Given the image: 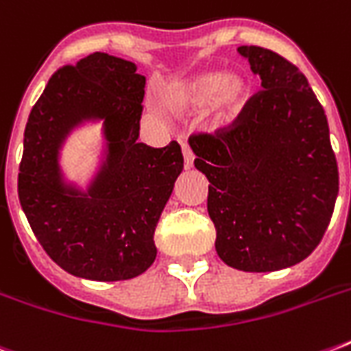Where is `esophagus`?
Wrapping results in <instances>:
<instances>
[{"mask_svg": "<svg viewBox=\"0 0 351 351\" xmlns=\"http://www.w3.org/2000/svg\"><path fill=\"white\" fill-rule=\"evenodd\" d=\"M182 153H184V162H186V167H191L193 162H195V154H193L191 147L187 143H182Z\"/></svg>", "mask_w": 351, "mask_h": 351, "instance_id": "obj_1", "label": "esophagus"}]
</instances>
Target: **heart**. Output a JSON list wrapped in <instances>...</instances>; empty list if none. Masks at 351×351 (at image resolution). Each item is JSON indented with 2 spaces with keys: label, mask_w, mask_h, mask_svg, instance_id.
Returning <instances> with one entry per match:
<instances>
[{
  "label": "heart",
  "mask_w": 351,
  "mask_h": 351,
  "mask_svg": "<svg viewBox=\"0 0 351 351\" xmlns=\"http://www.w3.org/2000/svg\"><path fill=\"white\" fill-rule=\"evenodd\" d=\"M247 93V84L239 76L206 73L175 87L167 101L180 112L198 111L215 104V125H226L242 111Z\"/></svg>",
  "instance_id": "heart-1"
}]
</instances>
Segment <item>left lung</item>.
<instances>
[{"instance_id":"8db88e82","label":"left lung","mask_w":351,"mask_h":351,"mask_svg":"<svg viewBox=\"0 0 351 351\" xmlns=\"http://www.w3.org/2000/svg\"><path fill=\"white\" fill-rule=\"evenodd\" d=\"M262 89L230 125L193 132L195 167L209 180L215 247L228 266L277 271L322 240L339 193L324 109L306 76L277 52L239 47Z\"/></svg>"}]
</instances>
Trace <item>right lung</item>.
Wrapping results in <instances>:
<instances>
[{"instance_id":"1","label":"right lung","mask_w":351,"mask_h":351,"mask_svg":"<svg viewBox=\"0 0 351 351\" xmlns=\"http://www.w3.org/2000/svg\"><path fill=\"white\" fill-rule=\"evenodd\" d=\"M145 76L106 52L67 63L52 74L25 127L19 204L45 253L89 280L138 277L156 258L154 230L184 167L173 140L138 143ZM82 117H104L110 140L106 169L87 197L59 180L57 147Z\"/></svg>"}]
</instances>
